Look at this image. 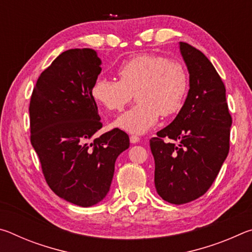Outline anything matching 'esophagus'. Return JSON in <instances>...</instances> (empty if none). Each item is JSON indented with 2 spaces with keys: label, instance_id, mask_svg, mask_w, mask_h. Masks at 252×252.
I'll return each mask as SVG.
<instances>
[{
  "label": "esophagus",
  "instance_id": "esophagus-1",
  "mask_svg": "<svg viewBox=\"0 0 252 252\" xmlns=\"http://www.w3.org/2000/svg\"><path fill=\"white\" fill-rule=\"evenodd\" d=\"M130 142L131 143H138V142H140V138L138 135H131L130 136Z\"/></svg>",
  "mask_w": 252,
  "mask_h": 252
}]
</instances>
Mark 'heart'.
Masks as SVG:
<instances>
[{"instance_id":"b5f03b06","label":"heart","mask_w":252,"mask_h":252,"mask_svg":"<svg viewBox=\"0 0 252 252\" xmlns=\"http://www.w3.org/2000/svg\"><path fill=\"white\" fill-rule=\"evenodd\" d=\"M118 80L97 78L91 94L108 111H121L133 97L136 103L121 114L114 126L143 134L157 125L160 116L172 117L185 102L189 76L185 65L158 54H140L126 60L117 70Z\"/></svg>"}]
</instances>
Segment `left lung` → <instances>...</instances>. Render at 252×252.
<instances>
[{"label":"left lung","mask_w":252,"mask_h":252,"mask_svg":"<svg viewBox=\"0 0 252 252\" xmlns=\"http://www.w3.org/2000/svg\"><path fill=\"white\" fill-rule=\"evenodd\" d=\"M190 89L176 119L150 140L158 194L173 204L198 199L209 190L227 158L230 126L225 88L201 51L180 42Z\"/></svg>","instance_id":"left-lung-1"}]
</instances>
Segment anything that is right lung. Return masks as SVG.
Returning a JSON list of instances; mask_svg holds the SVG:
<instances>
[{
	"instance_id": "add662e5",
	"label": "right lung",
	"mask_w": 252,
	"mask_h": 252,
	"mask_svg": "<svg viewBox=\"0 0 252 252\" xmlns=\"http://www.w3.org/2000/svg\"><path fill=\"white\" fill-rule=\"evenodd\" d=\"M92 49H71L42 72L30 101L31 143L51 190L80 207H90L110 190L117 158L130 147L120 129L102 127L91 94L101 73Z\"/></svg>"
}]
</instances>
